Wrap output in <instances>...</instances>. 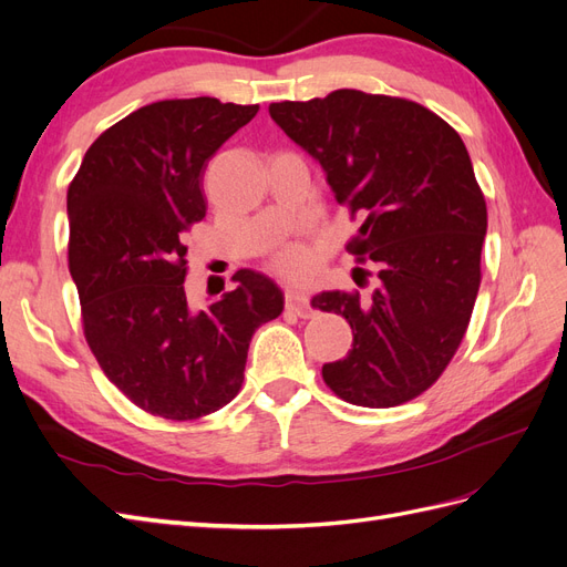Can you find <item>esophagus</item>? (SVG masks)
Segmentation results:
<instances>
[{
    "mask_svg": "<svg viewBox=\"0 0 567 567\" xmlns=\"http://www.w3.org/2000/svg\"><path fill=\"white\" fill-rule=\"evenodd\" d=\"M286 307L293 310L298 317H310L312 307H310V296L300 288H286Z\"/></svg>",
    "mask_w": 567,
    "mask_h": 567,
    "instance_id": "34e87169",
    "label": "esophagus"
}]
</instances>
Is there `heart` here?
<instances>
[{
	"label": "heart",
	"mask_w": 567,
	"mask_h": 567,
	"mask_svg": "<svg viewBox=\"0 0 567 567\" xmlns=\"http://www.w3.org/2000/svg\"><path fill=\"white\" fill-rule=\"evenodd\" d=\"M271 267L281 271V274H286V277H293V279L307 277V274H310V269H312V252L300 241L284 244L277 252H274Z\"/></svg>",
	"instance_id": "obj_1"
}]
</instances>
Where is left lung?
<instances>
[{
  "label": "left lung",
  "mask_w": 567,
  "mask_h": 567,
  "mask_svg": "<svg viewBox=\"0 0 567 567\" xmlns=\"http://www.w3.org/2000/svg\"><path fill=\"white\" fill-rule=\"evenodd\" d=\"M269 115L319 161L336 200L362 227L348 241L379 267V288L312 298L352 329L346 359L321 375L340 400L385 409L431 388L466 336L480 288L487 205L458 132L416 101L336 90L281 101Z\"/></svg>",
  "instance_id": "obj_1"
}]
</instances>
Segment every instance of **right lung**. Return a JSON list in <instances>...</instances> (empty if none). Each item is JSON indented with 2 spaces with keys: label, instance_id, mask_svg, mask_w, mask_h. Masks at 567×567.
Instances as JSON below:
<instances>
[{
  "label": "right lung",
  "instance_id": "1",
  "mask_svg": "<svg viewBox=\"0 0 567 567\" xmlns=\"http://www.w3.org/2000/svg\"><path fill=\"white\" fill-rule=\"evenodd\" d=\"M260 106L165 99L130 113L87 148L68 186V269L82 329L106 379L146 414L196 421L244 383L252 333L284 312L265 274L205 310L186 302V234L205 217L203 173Z\"/></svg>",
  "mask_w": 567,
  "mask_h": 567
}]
</instances>
